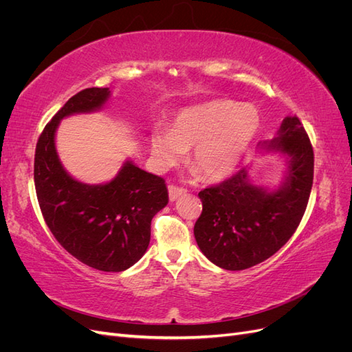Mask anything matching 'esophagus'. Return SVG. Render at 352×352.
I'll return each mask as SVG.
<instances>
[{"label": "esophagus", "mask_w": 352, "mask_h": 352, "mask_svg": "<svg viewBox=\"0 0 352 352\" xmlns=\"http://www.w3.org/2000/svg\"><path fill=\"white\" fill-rule=\"evenodd\" d=\"M186 192L185 188H180L176 185H168V198L170 201H175L177 199L180 195H184Z\"/></svg>", "instance_id": "34e87169"}]
</instances>
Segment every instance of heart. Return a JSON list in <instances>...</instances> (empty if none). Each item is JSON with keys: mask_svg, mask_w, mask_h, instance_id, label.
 I'll list each match as a JSON object with an SVG mask.
<instances>
[{"mask_svg": "<svg viewBox=\"0 0 352 352\" xmlns=\"http://www.w3.org/2000/svg\"><path fill=\"white\" fill-rule=\"evenodd\" d=\"M260 117L251 105L216 100L180 111L168 129H155L151 150L162 167L188 163L204 180H219L233 172L257 136Z\"/></svg>", "mask_w": 352, "mask_h": 352, "instance_id": "heart-1", "label": "heart"}]
</instances>
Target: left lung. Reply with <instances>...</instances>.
Listing matches in <instances>:
<instances>
[{"label":"left lung","instance_id":"obj_1","mask_svg":"<svg viewBox=\"0 0 352 352\" xmlns=\"http://www.w3.org/2000/svg\"><path fill=\"white\" fill-rule=\"evenodd\" d=\"M287 158L283 185L276 190L255 186L242 168L198 194L202 212L194 235L206 257L225 270H243L267 260L294 235L310 198L314 153L302 123L287 116L279 133L261 144Z\"/></svg>","mask_w":352,"mask_h":352}]
</instances>
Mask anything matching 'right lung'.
Returning <instances> with one entry per match:
<instances>
[{
  "mask_svg": "<svg viewBox=\"0 0 352 352\" xmlns=\"http://www.w3.org/2000/svg\"><path fill=\"white\" fill-rule=\"evenodd\" d=\"M109 97V88H87L63 105L38 140L34 179L42 216L61 247L92 269L123 272L145 254L151 220L167 206L164 179L126 162L109 184H82L61 166L54 141L61 119L100 110Z\"/></svg>",
  "mask_w": 352,
  "mask_h": 352,
  "instance_id": "add662e5",
  "label": "right lung"
}]
</instances>
